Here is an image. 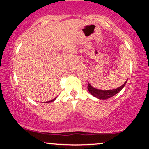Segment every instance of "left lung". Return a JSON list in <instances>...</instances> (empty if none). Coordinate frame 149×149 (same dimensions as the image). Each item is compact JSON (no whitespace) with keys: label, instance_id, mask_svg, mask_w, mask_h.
<instances>
[{"label":"left lung","instance_id":"obj_1","mask_svg":"<svg viewBox=\"0 0 149 149\" xmlns=\"http://www.w3.org/2000/svg\"><path fill=\"white\" fill-rule=\"evenodd\" d=\"M127 80L121 86L116 89H113V90H99V89L95 88L92 86L90 83H88V90L89 92L92 95L93 97H96L99 100H107V99L111 98V97H113L116 94L118 93L122 90V89L124 88L127 83Z\"/></svg>","mask_w":149,"mask_h":149}]
</instances>
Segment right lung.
<instances>
[{
  "mask_svg": "<svg viewBox=\"0 0 149 149\" xmlns=\"http://www.w3.org/2000/svg\"><path fill=\"white\" fill-rule=\"evenodd\" d=\"M57 97H55V98L54 99H53V100H50V101H48V102H46V103H49V102H54V100H56V99H57Z\"/></svg>",
  "mask_w": 149,
  "mask_h": 149,
  "instance_id": "add662e5",
  "label": "right lung"
}]
</instances>
